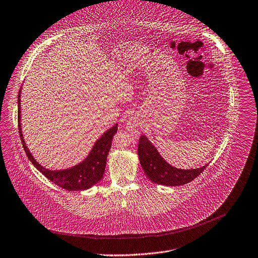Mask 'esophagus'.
Wrapping results in <instances>:
<instances>
[{
	"label": "esophagus",
	"mask_w": 258,
	"mask_h": 258,
	"mask_svg": "<svg viewBox=\"0 0 258 258\" xmlns=\"http://www.w3.org/2000/svg\"><path fill=\"white\" fill-rule=\"evenodd\" d=\"M126 129L133 135V136H137L139 134V120L136 117H130L127 121H126Z\"/></svg>",
	"instance_id": "1"
}]
</instances>
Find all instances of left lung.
I'll return each mask as SVG.
<instances>
[{"label": "left lung", "mask_w": 258, "mask_h": 258, "mask_svg": "<svg viewBox=\"0 0 258 258\" xmlns=\"http://www.w3.org/2000/svg\"><path fill=\"white\" fill-rule=\"evenodd\" d=\"M138 156L145 174L151 181L169 186L182 185L191 181L208 166L206 164L196 169L175 168L161 157L155 146L145 135L140 136Z\"/></svg>", "instance_id": "1"}]
</instances>
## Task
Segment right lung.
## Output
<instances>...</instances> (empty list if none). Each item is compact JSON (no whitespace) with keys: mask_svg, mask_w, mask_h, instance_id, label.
<instances>
[{"mask_svg":"<svg viewBox=\"0 0 258 258\" xmlns=\"http://www.w3.org/2000/svg\"><path fill=\"white\" fill-rule=\"evenodd\" d=\"M20 92L18 95V127H19V134L21 138V142L23 144L24 150L32 162V164L42 173L44 174L49 180L57 184L58 186L68 189V190H83L88 189L95 185L98 181H100L103 177L108 153L110 151L112 145V139L114 135L117 133L118 124L114 125L112 128L107 130L95 143L94 147L92 148L89 155L83 160L81 163L61 170H50L39 164L31 154L30 150L28 149L22 134L21 129V103H20Z\"/></svg>","mask_w":258,"mask_h":258,"instance_id":"right-lung-1","label":"right lung"}]
</instances>
